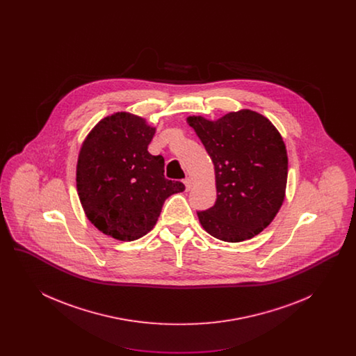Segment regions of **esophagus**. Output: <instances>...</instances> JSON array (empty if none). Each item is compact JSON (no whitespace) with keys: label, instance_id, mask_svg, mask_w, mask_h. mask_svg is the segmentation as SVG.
<instances>
[{"label":"esophagus","instance_id":"esophagus-1","mask_svg":"<svg viewBox=\"0 0 356 356\" xmlns=\"http://www.w3.org/2000/svg\"><path fill=\"white\" fill-rule=\"evenodd\" d=\"M184 184H186V191H189L192 186H193V181H192V179L191 177H186L184 179Z\"/></svg>","mask_w":356,"mask_h":356}]
</instances>
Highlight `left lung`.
Returning a JSON list of instances; mask_svg holds the SVG:
<instances>
[{"instance_id":"obj_1","label":"left lung","mask_w":356,"mask_h":356,"mask_svg":"<svg viewBox=\"0 0 356 356\" xmlns=\"http://www.w3.org/2000/svg\"><path fill=\"white\" fill-rule=\"evenodd\" d=\"M211 156L218 199L199 211L204 229L216 238L238 243L256 236L276 216L287 186L284 141L270 120L238 111L218 121L188 118Z\"/></svg>"}]
</instances>
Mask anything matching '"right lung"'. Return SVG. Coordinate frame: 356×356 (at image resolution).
Segmentation results:
<instances>
[{"label": "right lung", "mask_w": 356, "mask_h": 356, "mask_svg": "<svg viewBox=\"0 0 356 356\" xmlns=\"http://www.w3.org/2000/svg\"><path fill=\"white\" fill-rule=\"evenodd\" d=\"M154 128L119 112L85 138L77 161V192L85 215L102 234L132 241L147 235L172 193L186 189L164 176V157L148 152Z\"/></svg>", "instance_id": "obj_1"}]
</instances>
